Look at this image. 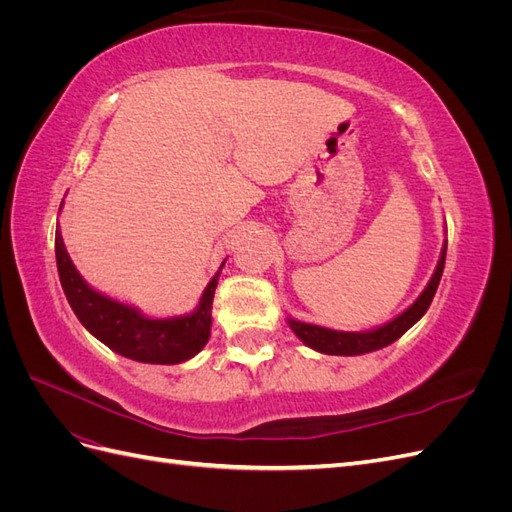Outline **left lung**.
I'll use <instances>...</instances> for the list:
<instances>
[{
	"label": "left lung",
	"mask_w": 512,
	"mask_h": 512,
	"mask_svg": "<svg viewBox=\"0 0 512 512\" xmlns=\"http://www.w3.org/2000/svg\"><path fill=\"white\" fill-rule=\"evenodd\" d=\"M444 260H446V245L442 250V258L438 262L436 273H433V277L429 280L421 297H418L414 301V305H410L404 314H399L395 320L386 322L384 327H378V329L367 331V333H344V331H331L324 327H316V324H305V322L290 318L288 320L290 329L309 348H314L324 354L352 356V354H365V352H374V350L389 346L395 342V339L404 335L416 320H421V316L429 309V305L433 301V294H436L438 284L442 280Z\"/></svg>",
	"instance_id": "8db88e82"
}]
</instances>
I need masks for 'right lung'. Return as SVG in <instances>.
<instances>
[{"instance_id":"right-lung-1","label":"right lung","mask_w":512,"mask_h":512,"mask_svg":"<svg viewBox=\"0 0 512 512\" xmlns=\"http://www.w3.org/2000/svg\"><path fill=\"white\" fill-rule=\"evenodd\" d=\"M55 258L59 282L72 312L91 335L117 354L141 363L175 365L192 359L209 342L211 305L220 273L205 288L194 314L151 320L134 307L108 299L87 286L72 265L61 230H55Z\"/></svg>"}]
</instances>
